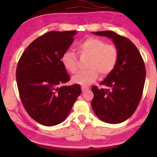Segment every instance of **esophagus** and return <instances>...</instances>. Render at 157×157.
<instances>
[{"mask_svg": "<svg viewBox=\"0 0 157 157\" xmlns=\"http://www.w3.org/2000/svg\"><path fill=\"white\" fill-rule=\"evenodd\" d=\"M81 89H82V92H85L86 91H87V90H89L88 87H85V86H82Z\"/></svg>", "mask_w": 157, "mask_h": 157, "instance_id": "esophagus-1", "label": "esophagus"}]
</instances>
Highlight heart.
Here are the masks:
<instances>
[{
  "instance_id": "1",
  "label": "heart",
  "mask_w": 157,
  "mask_h": 157,
  "mask_svg": "<svg viewBox=\"0 0 157 157\" xmlns=\"http://www.w3.org/2000/svg\"><path fill=\"white\" fill-rule=\"evenodd\" d=\"M79 54L90 57L88 70L81 71L73 78L75 84L88 86L97 80L99 73L102 77L112 72L118 59V48L112 44H107L102 39L89 37L77 45ZM62 63L71 73L78 71V57L73 50H66L62 57Z\"/></svg>"
}]
</instances>
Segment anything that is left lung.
<instances>
[{
    "label": "left lung",
    "instance_id": "obj_1",
    "mask_svg": "<svg viewBox=\"0 0 157 157\" xmlns=\"http://www.w3.org/2000/svg\"><path fill=\"white\" fill-rule=\"evenodd\" d=\"M92 33L111 39L118 50L115 68L100 84L109 89L92 87V108L101 121L121 123L134 113L141 99L146 75L145 63L139 50L129 39L112 31Z\"/></svg>",
    "mask_w": 157,
    "mask_h": 157
}]
</instances>
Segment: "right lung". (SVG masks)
Returning <instances> with one entry per match:
<instances>
[{
    "label": "right lung",
    "mask_w": 157,
    "mask_h": 157,
    "mask_svg": "<svg viewBox=\"0 0 157 157\" xmlns=\"http://www.w3.org/2000/svg\"><path fill=\"white\" fill-rule=\"evenodd\" d=\"M77 33L48 32L32 42L18 61L16 76L21 102L31 118L43 125L64 121L82 94L78 84L63 85L70 77L61 60Z\"/></svg>",
    "instance_id": "1"
}]
</instances>
